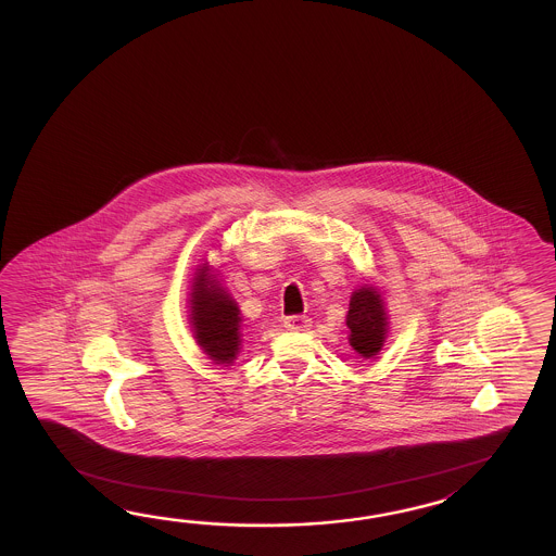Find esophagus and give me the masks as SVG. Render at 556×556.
<instances>
[{"label":"esophagus","mask_w":556,"mask_h":556,"mask_svg":"<svg viewBox=\"0 0 556 556\" xmlns=\"http://www.w3.org/2000/svg\"><path fill=\"white\" fill-rule=\"evenodd\" d=\"M312 326V319L307 316H290L283 319V328L290 331H307Z\"/></svg>","instance_id":"esophagus-1"}]
</instances>
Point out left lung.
I'll return each instance as SVG.
<instances>
[{
  "label": "left lung",
  "mask_w": 556,
  "mask_h": 556,
  "mask_svg": "<svg viewBox=\"0 0 556 556\" xmlns=\"http://www.w3.org/2000/svg\"><path fill=\"white\" fill-rule=\"evenodd\" d=\"M345 326L350 328L348 340L355 354L371 359L381 352L390 331V316L383 292L376 283H364L352 292Z\"/></svg>",
  "instance_id": "1"
}]
</instances>
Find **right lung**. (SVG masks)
I'll use <instances>...</instances> for the list:
<instances>
[{"label":"right lung","mask_w":556,"mask_h":556,"mask_svg":"<svg viewBox=\"0 0 556 556\" xmlns=\"http://www.w3.org/2000/svg\"><path fill=\"white\" fill-rule=\"evenodd\" d=\"M208 262L197 266L189 294L192 338L216 366H232L240 352V307Z\"/></svg>","instance_id":"obj_1"}]
</instances>
